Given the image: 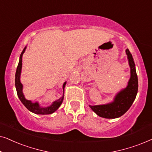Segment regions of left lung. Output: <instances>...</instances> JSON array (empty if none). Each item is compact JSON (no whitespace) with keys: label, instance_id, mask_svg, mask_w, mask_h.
<instances>
[{"label":"left lung","instance_id":"1","mask_svg":"<svg viewBox=\"0 0 152 152\" xmlns=\"http://www.w3.org/2000/svg\"><path fill=\"white\" fill-rule=\"evenodd\" d=\"M129 64L131 68V78L128 86L116 95L112 103L104 105L90 106L91 109L99 115L104 118H116L124 115L132 105L136 99L138 88V76L132 55L128 49L126 50Z\"/></svg>","mask_w":152,"mask_h":152}]
</instances>
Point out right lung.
Wrapping results in <instances>:
<instances>
[{
  "label": "right lung",
  "mask_w": 152,
  "mask_h": 152,
  "mask_svg": "<svg viewBox=\"0 0 152 152\" xmlns=\"http://www.w3.org/2000/svg\"><path fill=\"white\" fill-rule=\"evenodd\" d=\"M26 47L24 48L23 50L20 54V59L19 62H18L17 68H16V71L15 74V86L16 92H17V95L18 98L20 99V100L21 102L23 104V105L28 109L29 111H30L32 113H34L36 114H41V115H47V114H51L55 112L58 108L60 107V105L61 104L62 102L64 99V96L60 98L58 100L54 102L53 104L47 108H41L39 106V104L36 103H32V102L30 100H27V99L24 97V95L23 94L22 92V88L23 86L21 83L20 82V71H21V68H22V56L23 54L24 53L25 50H26ZM65 82L63 85V89L64 88L66 85Z\"/></svg>",
  "instance_id": "add662e5"
}]
</instances>
